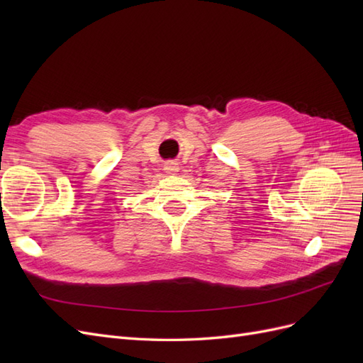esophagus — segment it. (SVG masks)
<instances>
[{
    "label": "esophagus",
    "mask_w": 363,
    "mask_h": 363,
    "mask_svg": "<svg viewBox=\"0 0 363 363\" xmlns=\"http://www.w3.org/2000/svg\"><path fill=\"white\" fill-rule=\"evenodd\" d=\"M179 169H180V167L175 160H168L163 163V171L167 174H175V172H179Z\"/></svg>",
    "instance_id": "esophagus-1"
}]
</instances>
